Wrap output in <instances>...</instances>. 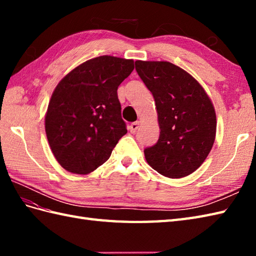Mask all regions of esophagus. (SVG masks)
<instances>
[{
  "mask_svg": "<svg viewBox=\"0 0 256 256\" xmlns=\"http://www.w3.org/2000/svg\"><path fill=\"white\" fill-rule=\"evenodd\" d=\"M138 126H140V122H134V123H132V124L128 126L130 132H131V133H135V132L138 131Z\"/></svg>",
  "mask_w": 256,
  "mask_h": 256,
  "instance_id": "1",
  "label": "esophagus"
}]
</instances>
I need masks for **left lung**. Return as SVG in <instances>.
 Returning <instances> with one entry per match:
<instances>
[{"label":"left lung","instance_id":"left-lung-1","mask_svg":"<svg viewBox=\"0 0 256 256\" xmlns=\"http://www.w3.org/2000/svg\"><path fill=\"white\" fill-rule=\"evenodd\" d=\"M135 69L154 96L160 128L157 143L144 150L145 160L162 176L186 177L214 146V104L198 81L176 64L136 60Z\"/></svg>","mask_w":256,"mask_h":256}]
</instances>
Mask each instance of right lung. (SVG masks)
<instances>
[{"label": "right lung", "mask_w": 256, "mask_h": 256, "mask_svg": "<svg viewBox=\"0 0 256 256\" xmlns=\"http://www.w3.org/2000/svg\"><path fill=\"white\" fill-rule=\"evenodd\" d=\"M133 69L132 59L100 56L59 81L48 104L45 131L64 170L80 175L96 170L128 133L118 88Z\"/></svg>", "instance_id": "add662e5"}]
</instances>
